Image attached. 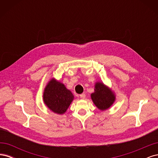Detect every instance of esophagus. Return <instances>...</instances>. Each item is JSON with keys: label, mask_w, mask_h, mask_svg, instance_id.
<instances>
[{"label": "esophagus", "mask_w": 158, "mask_h": 158, "mask_svg": "<svg viewBox=\"0 0 158 158\" xmlns=\"http://www.w3.org/2000/svg\"><path fill=\"white\" fill-rule=\"evenodd\" d=\"M80 98H82V99H85V94H80Z\"/></svg>", "instance_id": "34e87169"}]
</instances>
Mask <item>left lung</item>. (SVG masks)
<instances>
[{
	"label": "left lung",
	"instance_id": "left-lung-1",
	"mask_svg": "<svg viewBox=\"0 0 158 158\" xmlns=\"http://www.w3.org/2000/svg\"><path fill=\"white\" fill-rule=\"evenodd\" d=\"M92 102L99 110L106 111L112 106L116 99L115 94L107 85L102 82L95 84L94 92L91 94Z\"/></svg>",
	"mask_w": 158,
	"mask_h": 158
}]
</instances>
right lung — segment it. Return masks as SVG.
Instances as JSON below:
<instances>
[{"instance_id": "right-lung-1", "label": "right lung", "mask_w": 158, "mask_h": 158, "mask_svg": "<svg viewBox=\"0 0 158 158\" xmlns=\"http://www.w3.org/2000/svg\"><path fill=\"white\" fill-rule=\"evenodd\" d=\"M43 98L45 106L51 111L63 114L67 111L74 97L64 84L52 78L46 85Z\"/></svg>"}]
</instances>
